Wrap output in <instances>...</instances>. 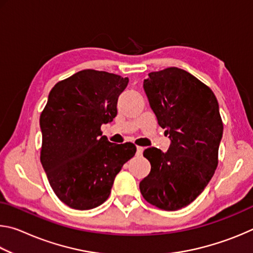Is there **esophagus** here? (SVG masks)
I'll return each instance as SVG.
<instances>
[{"label": "esophagus", "mask_w": 253, "mask_h": 253, "mask_svg": "<svg viewBox=\"0 0 253 253\" xmlns=\"http://www.w3.org/2000/svg\"><path fill=\"white\" fill-rule=\"evenodd\" d=\"M143 152H144V147L137 146V148H136V155L142 156V155H143Z\"/></svg>", "instance_id": "esophagus-1"}]
</instances>
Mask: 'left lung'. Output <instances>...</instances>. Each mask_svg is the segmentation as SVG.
<instances>
[{"label": "left lung", "mask_w": 253, "mask_h": 253, "mask_svg": "<svg viewBox=\"0 0 253 253\" xmlns=\"http://www.w3.org/2000/svg\"><path fill=\"white\" fill-rule=\"evenodd\" d=\"M143 87L170 144L166 153L145 149L152 169L139 188L148 203L176 211L193 202L215 172L223 135L219 102L208 85L175 67L148 74Z\"/></svg>", "instance_id": "1"}]
</instances>
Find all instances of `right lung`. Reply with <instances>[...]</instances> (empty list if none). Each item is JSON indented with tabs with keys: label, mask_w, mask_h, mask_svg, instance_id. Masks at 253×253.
Listing matches in <instances>:
<instances>
[{
	"label": "right lung",
	"mask_w": 253,
	"mask_h": 253,
	"mask_svg": "<svg viewBox=\"0 0 253 253\" xmlns=\"http://www.w3.org/2000/svg\"><path fill=\"white\" fill-rule=\"evenodd\" d=\"M128 81L87 69L51 89L40 116L41 163L55 195L68 207H99L123 165L135 155L134 144L110 143L100 130L116 117Z\"/></svg>",
	"instance_id": "1"
}]
</instances>
